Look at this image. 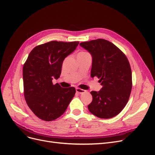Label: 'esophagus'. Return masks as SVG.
Listing matches in <instances>:
<instances>
[{"instance_id": "esophagus-1", "label": "esophagus", "mask_w": 155, "mask_h": 155, "mask_svg": "<svg viewBox=\"0 0 155 155\" xmlns=\"http://www.w3.org/2000/svg\"><path fill=\"white\" fill-rule=\"evenodd\" d=\"M76 92H78L79 94H82V93L85 92V90H83V89H81V88H76Z\"/></svg>"}]
</instances>
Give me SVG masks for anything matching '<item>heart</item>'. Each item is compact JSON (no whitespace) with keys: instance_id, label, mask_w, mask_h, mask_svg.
<instances>
[{"instance_id":"obj_1","label":"heart","mask_w":155,"mask_h":155,"mask_svg":"<svg viewBox=\"0 0 155 155\" xmlns=\"http://www.w3.org/2000/svg\"><path fill=\"white\" fill-rule=\"evenodd\" d=\"M80 53H86V52H80Z\"/></svg>"}]
</instances>
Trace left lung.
<instances>
[{
    "mask_svg": "<svg viewBox=\"0 0 155 155\" xmlns=\"http://www.w3.org/2000/svg\"><path fill=\"white\" fill-rule=\"evenodd\" d=\"M81 47L92 59L91 77L100 78L102 88L92 91L88 105L91 113L100 118L118 115L127 103L132 88V72L129 61L116 46L103 39L83 42Z\"/></svg>",
    "mask_w": 155,
    "mask_h": 155,
    "instance_id": "obj_1",
    "label": "left lung"
}]
</instances>
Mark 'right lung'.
Segmentation results:
<instances>
[{
    "instance_id": "1",
    "label": "right lung",
    "mask_w": 155,
    "mask_h": 155,
    "mask_svg": "<svg viewBox=\"0 0 155 155\" xmlns=\"http://www.w3.org/2000/svg\"><path fill=\"white\" fill-rule=\"evenodd\" d=\"M78 45V41H50L36 46L28 57L22 70L24 94L30 109L40 119H57L74 97V87L53 85L52 79L60 77L64 59Z\"/></svg>"
}]
</instances>
